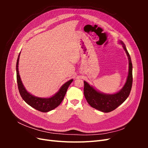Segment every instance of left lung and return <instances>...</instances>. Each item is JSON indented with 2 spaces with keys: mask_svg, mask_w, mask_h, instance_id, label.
Segmentation results:
<instances>
[{
  "mask_svg": "<svg viewBox=\"0 0 148 148\" xmlns=\"http://www.w3.org/2000/svg\"><path fill=\"white\" fill-rule=\"evenodd\" d=\"M120 42L122 44L129 60L128 75L123 88L119 92L113 95H105L96 91L87 82L84 81V95L88 103L93 108L103 112H110L122 104L128 97L132 87L133 66L131 57L125 44L122 41Z\"/></svg>",
  "mask_w": 148,
  "mask_h": 148,
  "instance_id": "8db88e82",
  "label": "left lung"
}]
</instances>
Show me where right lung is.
I'll return each instance as SVG.
<instances>
[{
	"instance_id": "right-lung-1",
	"label": "right lung",
	"mask_w": 148,
	"mask_h": 148,
	"mask_svg": "<svg viewBox=\"0 0 148 148\" xmlns=\"http://www.w3.org/2000/svg\"><path fill=\"white\" fill-rule=\"evenodd\" d=\"M20 55V52L17 59L16 70L18 88L19 92L22 99L31 107H33L34 109L40 112H47L49 111L54 109L57 106H59L62 101H63L67 89H68L71 83L73 82V79L69 80V82L65 83L64 85H62L59 92H57L54 96H53L50 98H41L31 95V94H29L26 90L25 87L23 86V83H22L21 81V78L18 72V62Z\"/></svg>"
}]
</instances>
